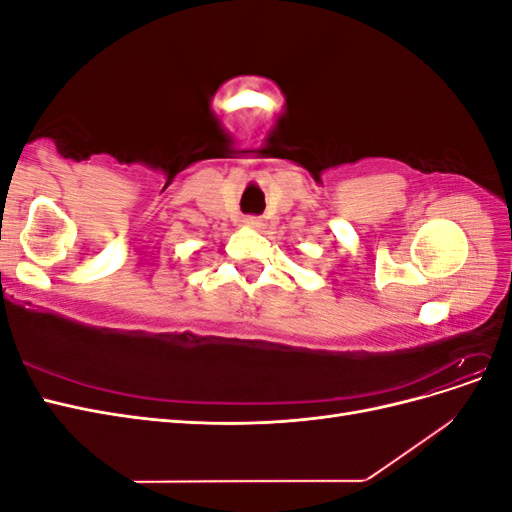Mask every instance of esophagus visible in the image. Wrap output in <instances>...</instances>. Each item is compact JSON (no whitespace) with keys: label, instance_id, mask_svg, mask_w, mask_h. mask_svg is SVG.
<instances>
[{"label":"esophagus","instance_id":"esophagus-1","mask_svg":"<svg viewBox=\"0 0 512 512\" xmlns=\"http://www.w3.org/2000/svg\"><path fill=\"white\" fill-rule=\"evenodd\" d=\"M243 228L260 230V228H262V220H260V218H245V220H243Z\"/></svg>","mask_w":512,"mask_h":512}]
</instances>
